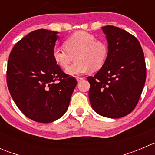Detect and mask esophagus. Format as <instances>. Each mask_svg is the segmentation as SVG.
Masks as SVG:
<instances>
[{
	"label": "esophagus",
	"instance_id": "obj_1",
	"mask_svg": "<svg viewBox=\"0 0 155 155\" xmlns=\"http://www.w3.org/2000/svg\"><path fill=\"white\" fill-rule=\"evenodd\" d=\"M84 79V78H82V77H76V79H77L78 82H79V81L82 80V79Z\"/></svg>",
	"mask_w": 155,
	"mask_h": 155
}]
</instances>
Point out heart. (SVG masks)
Segmentation results:
<instances>
[{
  "label": "heart",
  "mask_w": 155,
  "mask_h": 155,
  "mask_svg": "<svg viewBox=\"0 0 155 155\" xmlns=\"http://www.w3.org/2000/svg\"><path fill=\"white\" fill-rule=\"evenodd\" d=\"M64 48H54L52 57L61 68L68 69L73 57L76 61L67 70L70 75H78L87 70L97 71L105 64L109 53L107 42L85 31H77L68 37Z\"/></svg>",
  "instance_id": "heart-1"
}]
</instances>
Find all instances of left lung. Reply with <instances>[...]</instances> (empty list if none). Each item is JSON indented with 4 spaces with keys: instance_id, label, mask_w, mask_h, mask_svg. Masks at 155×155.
<instances>
[{
    "instance_id": "obj_1",
    "label": "left lung",
    "mask_w": 155,
    "mask_h": 155,
    "mask_svg": "<svg viewBox=\"0 0 155 155\" xmlns=\"http://www.w3.org/2000/svg\"><path fill=\"white\" fill-rule=\"evenodd\" d=\"M109 53L105 64L88 76V96L94 110L102 116L119 118L137 105L146 79V66L139 40L124 30L112 25L102 28Z\"/></svg>"
}]
</instances>
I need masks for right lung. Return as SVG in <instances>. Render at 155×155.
<instances>
[{"label": "right lung", "instance_id": "1", "mask_svg": "<svg viewBox=\"0 0 155 155\" xmlns=\"http://www.w3.org/2000/svg\"><path fill=\"white\" fill-rule=\"evenodd\" d=\"M58 32L39 29L17 42L9 56L7 83L18 109L33 121L49 123L68 110L77 81L56 64Z\"/></svg>", "mask_w": 155, "mask_h": 155}]
</instances>
